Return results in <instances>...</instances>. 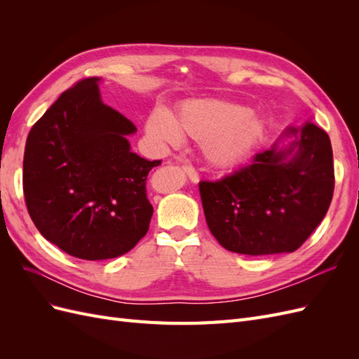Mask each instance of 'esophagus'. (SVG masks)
<instances>
[{
    "instance_id": "34e87169",
    "label": "esophagus",
    "mask_w": 359,
    "mask_h": 359,
    "mask_svg": "<svg viewBox=\"0 0 359 359\" xmlns=\"http://www.w3.org/2000/svg\"><path fill=\"white\" fill-rule=\"evenodd\" d=\"M182 170L186 172V175L190 178L191 182H198V181H199V173L196 172V169H194L193 166L184 165V166H182Z\"/></svg>"
}]
</instances>
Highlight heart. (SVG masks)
Wrapping results in <instances>:
<instances>
[{"mask_svg":"<svg viewBox=\"0 0 359 359\" xmlns=\"http://www.w3.org/2000/svg\"><path fill=\"white\" fill-rule=\"evenodd\" d=\"M182 132L203 142L212 165L233 166L247 157L264 132V123L244 106L223 102H189L177 118L157 107L147 119V133L160 147H178Z\"/></svg>","mask_w":359,"mask_h":359,"instance_id":"1","label":"heart"}]
</instances>
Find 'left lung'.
Segmentation results:
<instances>
[{
  "label": "left lung",
  "mask_w": 359,
  "mask_h": 359,
  "mask_svg": "<svg viewBox=\"0 0 359 359\" xmlns=\"http://www.w3.org/2000/svg\"><path fill=\"white\" fill-rule=\"evenodd\" d=\"M281 138L290 140L257 153L231 175L199 182L206 224L229 252H295L330 208L334 165L327 132L306 123L287 127Z\"/></svg>",
  "instance_id": "obj_1"
}]
</instances>
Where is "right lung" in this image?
Returning <instances> with one entry per match:
<instances>
[{"mask_svg": "<svg viewBox=\"0 0 359 359\" xmlns=\"http://www.w3.org/2000/svg\"><path fill=\"white\" fill-rule=\"evenodd\" d=\"M99 78L64 91L27 137L24 194L39 232L70 256L104 260L148 232L147 177L160 165L130 149L135 124L102 102Z\"/></svg>", "mask_w": 359, "mask_h": 359, "instance_id": "obj_1", "label": "right lung"}]
</instances>
